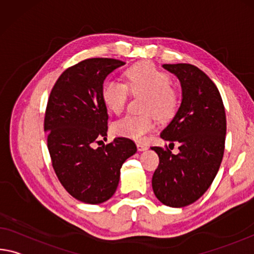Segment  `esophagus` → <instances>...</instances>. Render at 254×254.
<instances>
[{
    "instance_id": "1",
    "label": "esophagus",
    "mask_w": 254,
    "mask_h": 254,
    "mask_svg": "<svg viewBox=\"0 0 254 254\" xmlns=\"http://www.w3.org/2000/svg\"><path fill=\"white\" fill-rule=\"evenodd\" d=\"M136 148H138L139 151H143L146 150V149L148 148V146L146 143H142V142H136Z\"/></svg>"
}]
</instances>
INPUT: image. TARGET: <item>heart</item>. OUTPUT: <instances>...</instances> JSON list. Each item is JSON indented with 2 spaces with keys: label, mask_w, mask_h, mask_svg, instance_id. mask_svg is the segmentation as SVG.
<instances>
[{
  "label": "heart",
  "mask_w": 254,
  "mask_h": 254,
  "mask_svg": "<svg viewBox=\"0 0 254 254\" xmlns=\"http://www.w3.org/2000/svg\"><path fill=\"white\" fill-rule=\"evenodd\" d=\"M128 91L133 96H144L142 115H127L113 126L118 135L141 141L155 128V118L167 120L179 107V94L171 86V76L159 70L154 63L143 61L127 69L124 83L110 80L104 83L102 99L106 108L121 114L126 108Z\"/></svg>",
  "instance_id": "obj_1"
}]
</instances>
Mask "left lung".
<instances>
[{"mask_svg":"<svg viewBox=\"0 0 254 254\" xmlns=\"http://www.w3.org/2000/svg\"><path fill=\"white\" fill-rule=\"evenodd\" d=\"M178 76L182 87V103L172 122L160 136L180 144L178 155L167 148L151 147L159 157L152 175V190L160 202L181 208L203 195L224 156L226 114L218 88L192 64H164ZM170 144V148H171Z\"/></svg>","mask_w":254,"mask_h":254,"instance_id":"left-lung-1","label":"left lung"}]
</instances>
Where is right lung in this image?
<instances>
[{"label": "right lung", "mask_w": 254, "mask_h": 254, "mask_svg": "<svg viewBox=\"0 0 254 254\" xmlns=\"http://www.w3.org/2000/svg\"><path fill=\"white\" fill-rule=\"evenodd\" d=\"M124 64L115 59L83 60L59 76L48 97L44 130L52 166L63 188L84 203L110 199L123 163L136 151L133 140L123 136L94 148L107 135L104 80Z\"/></svg>", "instance_id": "right-lung-1"}]
</instances>
